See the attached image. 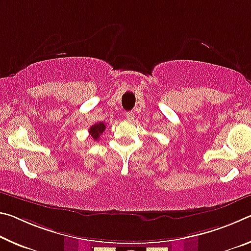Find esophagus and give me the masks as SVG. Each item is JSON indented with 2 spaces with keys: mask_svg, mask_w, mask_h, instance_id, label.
<instances>
[{
  "mask_svg": "<svg viewBox=\"0 0 251 251\" xmlns=\"http://www.w3.org/2000/svg\"><path fill=\"white\" fill-rule=\"evenodd\" d=\"M126 121H128V122H134V119H135V115H134V113L133 111H127L126 113Z\"/></svg>",
  "mask_w": 251,
  "mask_h": 251,
  "instance_id": "34e87169",
  "label": "esophagus"
}]
</instances>
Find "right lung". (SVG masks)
Masks as SVG:
<instances>
[{"label":"right lung","mask_w":251,"mask_h":251,"mask_svg":"<svg viewBox=\"0 0 251 251\" xmlns=\"http://www.w3.org/2000/svg\"><path fill=\"white\" fill-rule=\"evenodd\" d=\"M105 128H106V125L104 124V123H101V122L97 123V124L93 125V126H91L90 128H89L90 136L93 137L95 141L99 140V137H100V135H101L102 133H104Z\"/></svg>","instance_id":"1"}]
</instances>
